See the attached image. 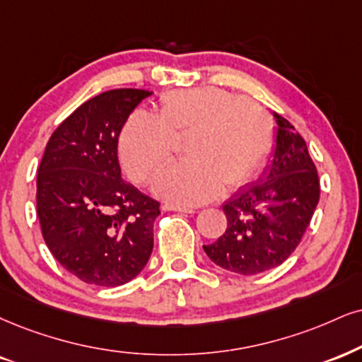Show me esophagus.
<instances>
[{
	"label": "esophagus",
	"instance_id": "34e87169",
	"mask_svg": "<svg viewBox=\"0 0 362 362\" xmlns=\"http://www.w3.org/2000/svg\"><path fill=\"white\" fill-rule=\"evenodd\" d=\"M164 209H169V211H180V213H194L193 208H186V206H180V204H173V203H166L163 206Z\"/></svg>",
	"mask_w": 362,
	"mask_h": 362
}]
</instances>
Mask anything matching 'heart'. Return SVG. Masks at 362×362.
<instances>
[{"label": "heart", "instance_id": "b5f03b06", "mask_svg": "<svg viewBox=\"0 0 362 362\" xmlns=\"http://www.w3.org/2000/svg\"><path fill=\"white\" fill-rule=\"evenodd\" d=\"M186 141L188 159L164 169L154 191L169 202L199 204L252 182L265 166L274 144L269 114L255 102L225 88H181L160 97L158 114L136 110L119 139L126 173L147 182Z\"/></svg>", "mask_w": 362, "mask_h": 362}]
</instances>
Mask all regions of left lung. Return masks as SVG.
Segmentation results:
<instances>
[{"instance_id":"left-lung-1","label":"left lung","mask_w":362,"mask_h":362,"mask_svg":"<svg viewBox=\"0 0 362 362\" xmlns=\"http://www.w3.org/2000/svg\"><path fill=\"white\" fill-rule=\"evenodd\" d=\"M276 147L265 177L223 204L228 226L204 252L221 269L257 275L292 255L319 203L320 185L305 141L296 127L274 114Z\"/></svg>"}]
</instances>
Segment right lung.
Segmentation results:
<instances>
[{
	"instance_id": "right-lung-1",
	"label": "right lung",
	"mask_w": 362,
	"mask_h": 362,
	"mask_svg": "<svg viewBox=\"0 0 362 362\" xmlns=\"http://www.w3.org/2000/svg\"><path fill=\"white\" fill-rule=\"evenodd\" d=\"M115 88L83 102L52 134L38 168L45 243L82 282L117 287L139 275L154 247L159 202L120 177L119 134L149 97Z\"/></svg>"
}]
</instances>
